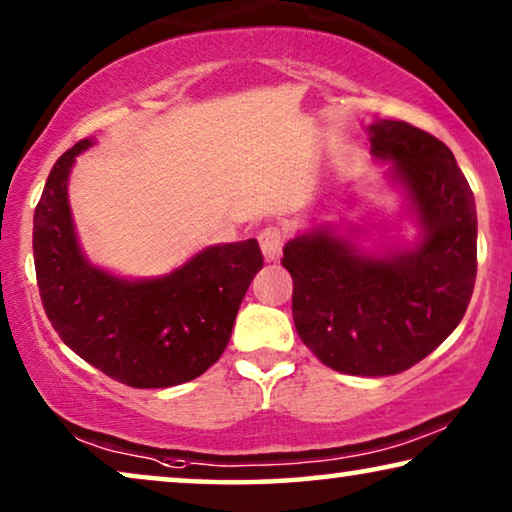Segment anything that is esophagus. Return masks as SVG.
<instances>
[{
	"mask_svg": "<svg viewBox=\"0 0 512 512\" xmlns=\"http://www.w3.org/2000/svg\"><path fill=\"white\" fill-rule=\"evenodd\" d=\"M282 243H285V236H282L278 227H266V230L259 232V248H262L266 262H276V259H280Z\"/></svg>",
	"mask_w": 512,
	"mask_h": 512,
	"instance_id": "1",
	"label": "esophagus"
}]
</instances>
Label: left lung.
I'll return each mask as SVG.
<instances>
[{
  "label": "left lung",
  "mask_w": 512,
  "mask_h": 512,
  "mask_svg": "<svg viewBox=\"0 0 512 512\" xmlns=\"http://www.w3.org/2000/svg\"><path fill=\"white\" fill-rule=\"evenodd\" d=\"M370 151L391 163L416 241L358 246L354 230L312 225L282 248L292 315L303 345L335 372L398 375L434 352L462 322L476 282V202L453 151L407 124L368 126Z\"/></svg>",
  "instance_id": "obj_1"
}]
</instances>
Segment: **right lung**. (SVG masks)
I'll return each mask as SVG.
<instances>
[{"mask_svg": "<svg viewBox=\"0 0 512 512\" xmlns=\"http://www.w3.org/2000/svg\"><path fill=\"white\" fill-rule=\"evenodd\" d=\"M91 140L61 156L34 211L41 301L64 345L133 388H167L207 372L225 352L236 312L264 259L257 239L216 243L156 278L91 264L75 232L68 179Z\"/></svg>", "mask_w": 512, "mask_h": 512, "instance_id": "right-lung-1", "label": "right lung"}]
</instances>
